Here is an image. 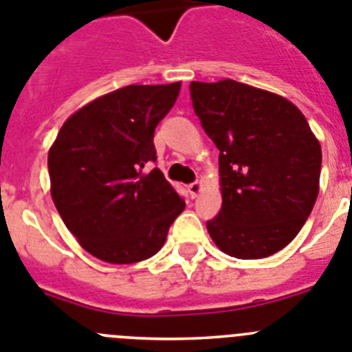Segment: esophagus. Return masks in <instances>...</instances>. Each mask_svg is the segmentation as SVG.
<instances>
[{
	"instance_id": "obj_1",
	"label": "esophagus",
	"mask_w": 352,
	"mask_h": 352,
	"mask_svg": "<svg viewBox=\"0 0 352 352\" xmlns=\"http://www.w3.org/2000/svg\"><path fill=\"white\" fill-rule=\"evenodd\" d=\"M201 188H204V186H201V182H193V184H189L188 186V191H189V195H191V197L193 198H197L198 195L201 193Z\"/></svg>"
}]
</instances>
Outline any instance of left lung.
I'll use <instances>...</instances> for the list:
<instances>
[{
	"label": "left lung",
	"mask_w": 352,
	"mask_h": 352,
	"mask_svg": "<svg viewBox=\"0 0 352 352\" xmlns=\"http://www.w3.org/2000/svg\"><path fill=\"white\" fill-rule=\"evenodd\" d=\"M195 113L219 151L221 210L210 239L235 258H264L294 239L319 195L320 143L298 106L234 79L191 81Z\"/></svg>",
	"instance_id": "8db88e82"
}]
</instances>
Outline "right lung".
Here are the masks:
<instances>
[{
	"label": "right lung",
	"mask_w": 352,
	"mask_h": 352,
	"mask_svg": "<svg viewBox=\"0 0 352 352\" xmlns=\"http://www.w3.org/2000/svg\"><path fill=\"white\" fill-rule=\"evenodd\" d=\"M180 81L129 85L72 113L49 148L51 197L81 248L108 264H134L163 248L186 207L155 161L154 131Z\"/></svg>",
	"instance_id": "right-lung-1"
}]
</instances>
